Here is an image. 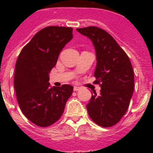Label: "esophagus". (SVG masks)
<instances>
[{"label":"esophagus","mask_w":153,"mask_h":153,"mask_svg":"<svg viewBox=\"0 0 153 153\" xmlns=\"http://www.w3.org/2000/svg\"><path fill=\"white\" fill-rule=\"evenodd\" d=\"M80 90V87H79V86H74V91H78V90Z\"/></svg>","instance_id":"34e87169"}]
</instances>
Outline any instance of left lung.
Masks as SVG:
<instances>
[{
  "instance_id": "obj_1",
  "label": "left lung",
  "mask_w": 153,
  "mask_h": 153,
  "mask_svg": "<svg viewBox=\"0 0 153 153\" xmlns=\"http://www.w3.org/2000/svg\"><path fill=\"white\" fill-rule=\"evenodd\" d=\"M88 36L97 53L95 84L100 94L93 92L86 105L93 122L102 127H111L120 122L126 112L134 90V73L125 51L106 30L97 27L77 28Z\"/></svg>"
}]
</instances>
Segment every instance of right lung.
Returning a JSON list of instances; mask_svg holds the SVG:
<instances>
[{"instance_id": "1", "label": "right lung", "mask_w": 153, "mask_h": 153, "mask_svg": "<svg viewBox=\"0 0 153 153\" xmlns=\"http://www.w3.org/2000/svg\"><path fill=\"white\" fill-rule=\"evenodd\" d=\"M72 38V27H47L24 46L16 62L13 84L19 106L38 126L56 123L73 93L70 85L52 87L49 83V74L60 51Z\"/></svg>"}]
</instances>
